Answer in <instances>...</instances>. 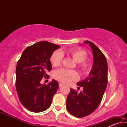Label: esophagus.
Masks as SVG:
<instances>
[{
	"mask_svg": "<svg viewBox=\"0 0 127 127\" xmlns=\"http://www.w3.org/2000/svg\"><path fill=\"white\" fill-rule=\"evenodd\" d=\"M63 85V83H61V82L59 83V87H61Z\"/></svg>",
	"mask_w": 127,
	"mask_h": 127,
	"instance_id": "esophagus-1",
	"label": "esophagus"
}]
</instances>
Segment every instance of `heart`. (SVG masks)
I'll return each mask as SVG.
<instances>
[{"instance_id":"b5f03b06","label":"heart","mask_w":127,"mask_h":127,"mask_svg":"<svg viewBox=\"0 0 127 127\" xmlns=\"http://www.w3.org/2000/svg\"><path fill=\"white\" fill-rule=\"evenodd\" d=\"M66 53L68 56L77 63L78 68L83 73H87L91 69V64L86 61L87 54L86 51L78 48L70 49L64 51L55 50L52 53L50 58V61L52 65L58 67L61 65L63 58V54ZM54 78L58 81L63 83H69L72 81H76L78 78V74L73 70H68L66 69H59L55 71L53 75Z\"/></svg>"}]
</instances>
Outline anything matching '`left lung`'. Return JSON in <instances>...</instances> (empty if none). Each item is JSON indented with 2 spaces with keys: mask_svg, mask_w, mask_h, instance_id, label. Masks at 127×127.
I'll use <instances>...</instances> for the list:
<instances>
[{
  "mask_svg": "<svg viewBox=\"0 0 127 127\" xmlns=\"http://www.w3.org/2000/svg\"><path fill=\"white\" fill-rule=\"evenodd\" d=\"M83 43L89 44L92 50L93 67L86 78L77 83L83 87V91L78 93L71 89L66 98V109L77 118L86 117L96 110L101 101L107 84L106 57L94 43L90 41Z\"/></svg>",
  "mask_w": 127,
  "mask_h": 127,
  "instance_id": "left-lung-1",
  "label": "left lung"
}]
</instances>
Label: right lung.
I'll list each match as a JSON object with an SVG mask.
<instances>
[{
	"instance_id": "1",
	"label": "right lung",
	"mask_w": 127,
	"mask_h": 127,
	"mask_svg": "<svg viewBox=\"0 0 127 127\" xmlns=\"http://www.w3.org/2000/svg\"><path fill=\"white\" fill-rule=\"evenodd\" d=\"M60 46L43 41L27 47L16 66V87L19 99L28 110L42 112L50 106L58 89V82L52 80L48 85L40 83L42 78L49 79L46 72L52 69L50 58Z\"/></svg>"
}]
</instances>
